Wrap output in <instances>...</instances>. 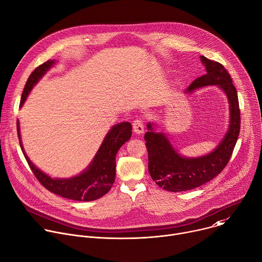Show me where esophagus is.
I'll return each instance as SVG.
<instances>
[{"label": "esophagus", "instance_id": "obj_1", "mask_svg": "<svg viewBox=\"0 0 262 262\" xmlns=\"http://www.w3.org/2000/svg\"><path fill=\"white\" fill-rule=\"evenodd\" d=\"M133 128H134V132L138 135L140 134H143L144 133V124H143V121L142 120H135L134 123H133Z\"/></svg>", "mask_w": 262, "mask_h": 262}]
</instances>
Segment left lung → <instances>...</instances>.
I'll use <instances>...</instances> for the list:
<instances>
[{
	"label": "left lung",
	"mask_w": 262,
	"mask_h": 262,
	"mask_svg": "<svg viewBox=\"0 0 262 262\" xmlns=\"http://www.w3.org/2000/svg\"><path fill=\"white\" fill-rule=\"evenodd\" d=\"M206 73L196 79L186 89L192 93L205 86H217L225 92L230 110L229 128L214 150L199 158L180 156L164 133L156 132V124L149 122L145 134L148 151V171L152 180L166 191L183 192L208 182L228 164L241 129V112L237 92L228 71L222 64L200 56Z\"/></svg>",
	"instance_id": "left-lung-1"
}]
</instances>
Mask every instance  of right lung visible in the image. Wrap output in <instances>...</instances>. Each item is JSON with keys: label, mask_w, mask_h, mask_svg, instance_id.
<instances>
[{"label": "right lung", "mask_w": 262, "mask_h": 262, "mask_svg": "<svg viewBox=\"0 0 262 262\" xmlns=\"http://www.w3.org/2000/svg\"><path fill=\"white\" fill-rule=\"evenodd\" d=\"M54 64V60H49L36 67L31 73L21 95L20 106L25 103L33 86L37 84ZM17 135L23 154L32 172L47 190L71 200L93 201L105 195L113 185L116 175V155L120 147L130 139L132 124L129 122H121L112 127L104 137L97 154L87 169L81 174L70 178H52L40 171L30 161L24 150L18 121Z\"/></svg>", "instance_id": "add662e5"}]
</instances>
